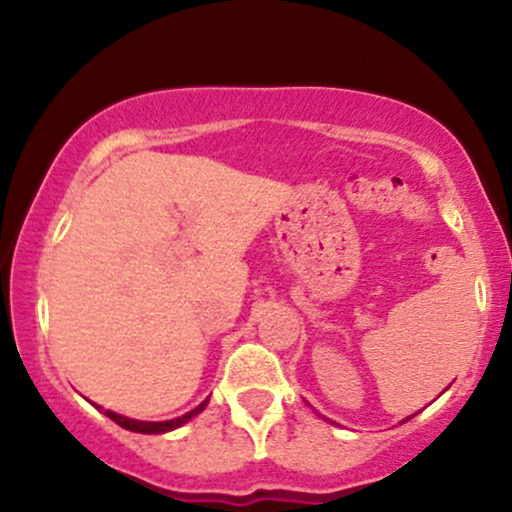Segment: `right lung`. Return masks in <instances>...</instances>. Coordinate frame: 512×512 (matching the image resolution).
Listing matches in <instances>:
<instances>
[{
    "mask_svg": "<svg viewBox=\"0 0 512 512\" xmlns=\"http://www.w3.org/2000/svg\"><path fill=\"white\" fill-rule=\"evenodd\" d=\"M204 407H207V399H204L197 409L187 411L185 416H178V419H170V421H134V419H127V416L115 414V411H110V409H105V416H108V419H113L117 426L127 428V431H134V433H166L182 424H187V421H190L192 416H197Z\"/></svg>",
    "mask_w": 512,
    "mask_h": 512,
    "instance_id": "add662e5",
    "label": "right lung"
}]
</instances>
